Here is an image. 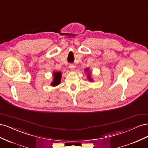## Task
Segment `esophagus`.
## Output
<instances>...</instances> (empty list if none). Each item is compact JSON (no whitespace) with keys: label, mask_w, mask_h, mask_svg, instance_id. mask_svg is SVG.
<instances>
[{"label":"esophagus","mask_w":148,"mask_h":148,"mask_svg":"<svg viewBox=\"0 0 148 148\" xmlns=\"http://www.w3.org/2000/svg\"><path fill=\"white\" fill-rule=\"evenodd\" d=\"M69 67H70V69H71V71H73V70H74V68H75V65H74L73 64H70V65H69Z\"/></svg>","instance_id":"esophagus-1"}]
</instances>
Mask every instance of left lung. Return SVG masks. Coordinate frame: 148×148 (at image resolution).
<instances>
[{
  "label": "left lung",
  "mask_w": 148,
  "mask_h": 148,
  "mask_svg": "<svg viewBox=\"0 0 148 148\" xmlns=\"http://www.w3.org/2000/svg\"><path fill=\"white\" fill-rule=\"evenodd\" d=\"M85 71H86V72H88L87 77H88V79H89V82H93V80L92 79V78L91 77V73H90V71H89V70L88 69V68L85 70Z\"/></svg>",
  "instance_id": "left-lung-1"
}]
</instances>
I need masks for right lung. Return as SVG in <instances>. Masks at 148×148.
Instances as JSON below:
<instances>
[{"label": "right lung", "instance_id": "obj_1", "mask_svg": "<svg viewBox=\"0 0 148 148\" xmlns=\"http://www.w3.org/2000/svg\"><path fill=\"white\" fill-rule=\"evenodd\" d=\"M53 82L51 83V86H56L59 85L61 82V77H62V73L60 71H55L53 73Z\"/></svg>", "mask_w": 148, "mask_h": 148}]
</instances>
